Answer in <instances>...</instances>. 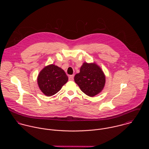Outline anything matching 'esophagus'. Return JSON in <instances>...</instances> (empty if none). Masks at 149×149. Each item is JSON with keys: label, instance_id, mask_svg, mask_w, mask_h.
Here are the masks:
<instances>
[{"label": "esophagus", "instance_id": "obj_1", "mask_svg": "<svg viewBox=\"0 0 149 149\" xmlns=\"http://www.w3.org/2000/svg\"><path fill=\"white\" fill-rule=\"evenodd\" d=\"M73 78H74V74L70 75V76H69V80H70V81H72V80H73Z\"/></svg>", "mask_w": 149, "mask_h": 149}]
</instances>
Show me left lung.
Returning a JSON list of instances; mask_svg holds the SVG:
<instances>
[{
	"instance_id": "1",
	"label": "left lung",
	"mask_w": 149,
	"mask_h": 149,
	"mask_svg": "<svg viewBox=\"0 0 149 149\" xmlns=\"http://www.w3.org/2000/svg\"><path fill=\"white\" fill-rule=\"evenodd\" d=\"M74 81L86 95L93 97L103 89L106 77L101 68L96 64L84 63L79 73L74 76Z\"/></svg>"
}]
</instances>
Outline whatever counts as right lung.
Masks as SVG:
<instances>
[{
  "instance_id": "1",
  "label": "right lung",
  "mask_w": 149,
  "mask_h": 149,
  "mask_svg": "<svg viewBox=\"0 0 149 149\" xmlns=\"http://www.w3.org/2000/svg\"><path fill=\"white\" fill-rule=\"evenodd\" d=\"M68 80V77L64 70L53 64L45 67L37 79L40 89L47 96L57 93Z\"/></svg>"
}]
</instances>
